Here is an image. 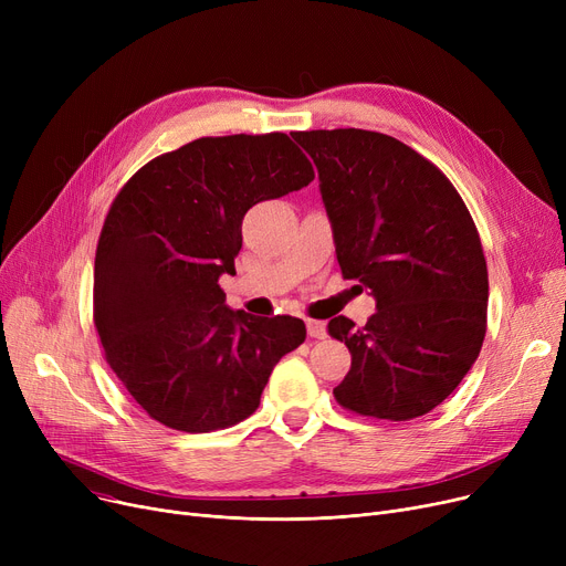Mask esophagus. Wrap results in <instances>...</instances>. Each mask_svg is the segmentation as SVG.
<instances>
[{
  "label": "esophagus",
  "mask_w": 566,
  "mask_h": 566,
  "mask_svg": "<svg viewBox=\"0 0 566 566\" xmlns=\"http://www.w3.org/2000/svg\"><path fill=\"white\" fill-rule=\"evenodd\" d=\"M307 335L314 337V339H323L325 335V323L323 321H316V318H307Z\"/></svg>",
  "instance_id": "obj_1"
}]
</instances>
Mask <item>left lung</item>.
<instances>
[{"label":"left lung","instance_id":"8db88e82","mask_svg":"<svg viewBox=\"0 0 566 566\" xmlns=\"http://www.w3.org/2000/svg\"><path fill=\"white\" fill-rule=\"evenodd\" d=\"M312 156L344 280L376 312L358 328L335 316L328 335L350 350L337 403L406 422L448 399L484 344L489 271L468 206L431 160L360 128L295 133Z\"/></svg>","mask_w":566,"mask_h":566}]
</instances>
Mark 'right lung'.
<instances>
[{"label":"right lung","mask_w":566,"mask_h":566,"mask_svg":"<svg viewBox=\"0 0 566 566\" xmlns=\"http://www.w3.org/2000/svg\"><path fill=\"white\" fill-rule=\"evenodd\" d=\"M314 181L284 133L199 137L137 169L114 197L94 263V323L105 360L156 422L208 433L259 408L305 323L224 305L243 218Z\"/></svg>","instance_id":"obj_1"}]
</instances>
